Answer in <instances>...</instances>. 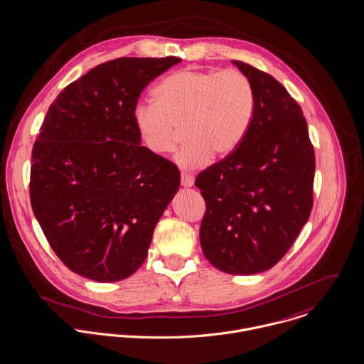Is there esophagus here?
I'll list each match as a JSON object with an SVG mask.
<instances>
[{
	"label": "esophagus",
	"mask_w": 364,
	"mask_h": 364,
	"mask_svg": "<svg viewBox=\"0 0 364 364\" xmlns=\"http://www.w3.org/2000/svg\"><path fill=\"white\" fill-rule=\"evenodd\" d=\"M181 186L184 188H191L194 186V178L188 174H181Z\"/></svg>",
	"instance_id": "34e87169"
}]
</instances>
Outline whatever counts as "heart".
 <instances>
[{
	"label": "heart",
	"instance_id": "1",
	"mask_svg": "<svg viewBox=\"0 0 364 364\" xmlns=\"http://www.w3.org/2000/svg\"><path fill=\"white\" fill-rule=\"evenodd\" d=\"M151 94L154 101L134 108L138 135L151 153L163 156L174 149L183 125L186 142L176 154L183 171L236 150L255 114L253 85L237 70H180L164 77Z\"/></svg>",
	"mask_w": 364,
	"mask_h": 364
}]
</instances>
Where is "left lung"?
Returning <instances> with one entry per match:
<instances>
[{
	"label": "left lung",
	"mask_w": 364,
	"mask_h": 364,
	"mask_svg": "<svg viewBox=\"0 0 364 364\" xmlns=\"http://www.w3.org/2000/svg\"><path fill=\"white\" fill-rule=\"evenodd\" d=\"M232 65L253 85L255 114L237 149L196 178L207 204L200 240L214 267L250 276L279 263L309 218L315 154L289 91L250 65Z\"/></svg>",
	"instance_id": "8db88e82"
}]
</instances>
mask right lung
<instances>
[{
  "label": "right lung",
  "instance_id": "1",
  "mask_svg": "<svg viewBox=\"0 0 364 364\" xmlns=\"http://www.w3.org/2000/svg\"><path fill=\"white\" fill-rule=\"evenodd\" d=\"M178 58H121L69 84L32 149L31 204L59 259L100 283L132 276L180 187V171L141 146L134 108Z\"/></svg>",
  "mask_w": 364,
  "mask_h": 364
}]
</instances>
